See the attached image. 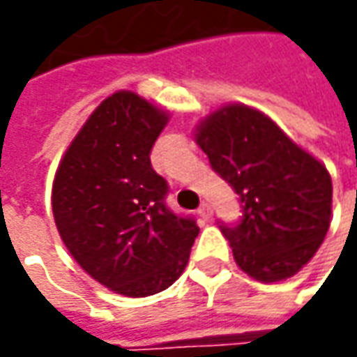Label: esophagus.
I'll return each instance as SVG.
<instances>
[{"mask_svg":"<svg viewBox=\"0 0 357 357\" xmlns=\"http://www.w3.org/2000/svg\"><path fill=\"white\" fill-rule=\"evenodd\" d=\"M199 216L200 218H204V220H211V216H213V206H211L208 202H202L199 206Z\"/></svg>","mask_w":357,"mask_h":357,"instance_id":"34e87169","label":"esophagus"}]
</instances>
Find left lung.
<instances>
[{"label":"left lung","instance_id":"8db88e82","mask_svg":"<svg viewBox=\"0 0 357 357\" xmlns=\"http://www.w3.org/2000/svg\"><path fill=\"white\" fill-rule=\"evenodd\" d=\"M195 141L240 197L238 222H220L236 264L260 282L294 276L330 228V172L246 105L214 111L197 127Z\"/></svg>","mask_w":357,"mask_h":357}]
</instances>
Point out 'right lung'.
<instances>
[{
  "instance_id": "obj_1",
  "label": "right lung",
  "mask_w": 357,
  "mask_h": 357,
  "mask_svg": "<svg viewBox=\"0 0 357 357\" xmlns=\"http://www.w3.org/2000/svg\"><path fill=\"white\" fill-rule=\"evenodd\" d=\"M169 115L119 91L77 132L53 181V216L67 250L117 294L162 292L185 270L199 236L192 216L167 206V181L151 165Z\"/></svg>"
}]
</instances>
